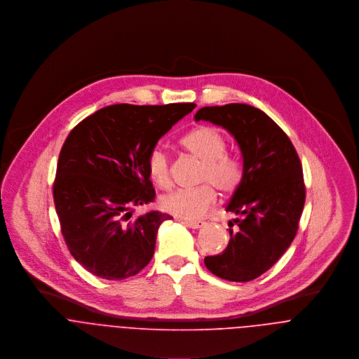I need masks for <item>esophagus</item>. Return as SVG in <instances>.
I'll return each mask as SVG.
<instances>
[{
	"label": "esophagus",
	"mask_w": 359,
	"mask_h": 359,
	"mask_svg": "<svg viewBox=\"0 0 359 359\" xmlns=\"http://www.w3.org/2000/svg\"><path fill=\"white\" fill-rule=\"evenodd\" d=\"M184 225H187L188 228H192V229H199L205 225V221H188V219H184L182 221Z\"/></svg>",
	"instance_id": "34e87169"
}]
</instances>
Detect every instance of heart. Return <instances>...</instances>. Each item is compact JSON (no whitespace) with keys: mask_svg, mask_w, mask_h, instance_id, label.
<instances>
[{"mask_svg":"<svg viewBox=\"0 0 359 359\" xmlns=\"http://www.w3.org/2000/svg\"><path fill=\"white\" fill-rule=\"evenodd\" d=\"M181 145L202 161L199 181L205 182L194 189H178L161 198L160 205L165 212L185 219H198L217 201L215 188L222 195L233 194L245 178L243 158L226 151V138L215 127L201 126L181 138ZM148 172L160 188L171 185L170 158L161 148H154L148 154Z\"/></svg>","mask_w":359,"mask_h":359,"instance_id":"1","label":"heart"}]
</instances>
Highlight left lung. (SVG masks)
<instances>
[{
  "mask_svg": "<svg viewBox=\"0 0 359 359\" xmlns=\"http://www.w3.org/2000/svg\"><path fill=\"white\" fill-rule=\"evenodd\" d=\"M226 128L238 141L245 178L226 211L229 243L205 258L207 269L231 282H249L268 271L292 245L306 202L303 165L286 133L262 110L246 103L205 106L195 114Z\"/></svg>",
  "mask_w": 359,
  "mask_h": 359,
  "instance_id": "8db88e82",
  "label": "left lung"
}]
</instances>
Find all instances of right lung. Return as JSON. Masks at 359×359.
I'll list each match as a JSON object with an SVG mask.
<instances>
[{
	"label": "right lung",
	"mask_w": 359,
	"mask_h": 359,
	"mask_svg": "<svg viewBox=\"0 0 359 359\" xmlns=\"http://www.w3.org/2000/svg\"><path fill=\"white\" fill-rule=\"evenodd\" d=\"M195 103L106 106L67 135L52 192L60 231L74 259L107 280L137 275L152 259L167 212L133 217L156 198L148 154Z\"/></svg>",
	"instance_id": "right-lung-1"
}]
</instances>
